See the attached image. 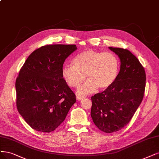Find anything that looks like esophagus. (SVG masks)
I'll use <instances>...</instances> for the list:
<instances>
[{
	"instance_id": "1",
	"label": "esophagus",
	"mask_w": 159,
	"mask_h": 159,
	"mask_svg": "<svg viewBox=\"0 0 159 159\" xmlns=\"http://www.w3.org/2000/svg\"><path fill=\"white\" fill-rule=\"evenodd\" d=\"M84 97H81V96H77L76 97V99L77 100H81V99H82V98H84Z\"/></svg>"
}]
</instances>
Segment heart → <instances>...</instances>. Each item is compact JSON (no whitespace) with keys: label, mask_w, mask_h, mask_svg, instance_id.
Instances as JSON below:
<instances>
[{"label":"heart","mask_w":159,"mask_h":159,"mask_svg":"<svg viewBox=\"0 0 159 159\" xmlns=\"http://www.w3.org/2000/svg\"><path fill=\"white\" fill-rule=\"evenodd\" d=\"M74 65H64L62 68V77L66 84L76 88L87 81L78 90L80 95H88L97 89L105 91L114 84L120 70L119 60L111 52L86 50L80 53L73 61Z\"/></svg>","instance_id":"1"}]
</instances>
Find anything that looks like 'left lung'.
<instances>
[{
	"instance_id": "8db88e82",
	"label": "left lung",
	"mask_w": 159,
	"mask_h": 159,
	"mask_svg": "<svg viewBox=\"0 0 159 159\" xmlns=\"http://www.w3.org/2000/svg\"><path fill=\"white\" fill-rule=\"evenodd\" d=\"M118 56L120 70L110 88L91 97V116L105 133L119 131L132 118L143 98L146 75L139 60L128 49L110 47Z\"/></svg>"
}]
</instances>
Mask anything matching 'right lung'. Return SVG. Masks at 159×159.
<instances>
[{"instance_id": "obj_1", "label": "right lung", "mask_w": 159, "mask_h": 159, "mask_svg": "<svg viewBox=\"0 0 159 159\" xmlns=\"http://www.w3.org/2000/svg\"><path fill=\"white\" fill-rule=\"evenodd\" d=\"M75 45H47L27 58L16 80V107L31 128L49 133L63 122L76 101L62 77L65 60Z\"/></svg>"}]
</instances>
